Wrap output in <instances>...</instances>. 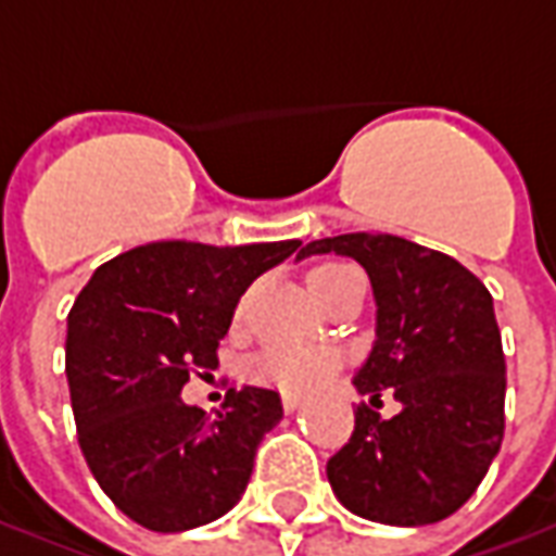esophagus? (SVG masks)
<instances>
[{"instance_id": "obj_1", "label": "esophagus", "mask_w": 556, "mask_h": 556, "mask_svg": "<svg viewBox=\"0 0 556 556\" xmlns=\"http://www.w3.org/2000/svg\"><path fill=\"white\" fill-rule=\"evenodd\" d=\"M282 408L289 410V414H294V410L301 408V399H298V396H282Z\"/></svg>"}]
</instances>
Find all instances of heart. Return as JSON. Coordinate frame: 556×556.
<instances>
[{"mask_svg":"<svg viewBox=\"0 0 556 556\" xmlns=\"http://www.w3.org/2000/svg\"><path fill=\"white\" fill-rule=\"evenodd\" d=\"M357 270L345 265H321L309 274V289L315 301L325 306ZM339 357L330 349H315V345H294V342H274L255 351L250 361L243 363V375L258 387L279 390L286 396H303L313 393L330 381L337 372Z\"/></svg>","mask_w":556,"mask_h":556,"instance_id":"b5f03b06","label":"heart"}]
</instances>
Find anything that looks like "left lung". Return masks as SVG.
I'll return each instance as SVG.
<instances>
[{
  "mask_svg": "<svg viewBox=\"0 0 556 556\" xmlns=\"http://www.w3.org/2000/svg\"><path fill=\"white\" fill-rule=\"evenodd\" d=\"M349 255L369 274L375 342L354 375L369 405L327 462L339 503L393 527L434 525L477 491L503 441L506 363L489 289L450 255L396 235L354 231L298 258ZM387 392L400 410L371 408Z\"/></svg>",
  "mask_w": 556,
  "mask_h": 556,
  "instance_id": "1",
  "label": "left lung"
}]
</instances>
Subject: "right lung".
Here are the masks:
<instances>
[{"instance_id":"right-lung-1","label":"right lung","mask_w":556,"mask_h":556,"mask_svg":"<svg viewBox=\"0 0 556 556\" xmlns=\"http://www.w3.org/2000/svg\"><path fill=\"white\" fill-rule=\"evenodd\" d=\"M298 247L146 243L98 267L79 291L65 342L79 450L137 525L181 533L241 501L258 443L282 419L279 393L231 390L211 419L181 390L190 372L217 369L241 294Z\"/></svg>"}]
</instances>
